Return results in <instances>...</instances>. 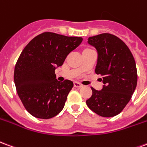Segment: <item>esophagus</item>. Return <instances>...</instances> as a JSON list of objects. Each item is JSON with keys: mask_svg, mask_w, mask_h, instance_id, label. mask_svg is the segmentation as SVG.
Returning a JSON list of instances; mask_svg holds the SVG:
<instances>
[{"mask_svg": "<svg viewBox=\"0 0 147 147\" xmlns=\"http://www.w3.org/2000/svg\"><path fill=\"white\" fill-rule=\"evenodd\" d=\"M74 86L75 87H77V88H81L83 85L82 84H80V83H77V82H74Z\"/></svg>", "mask_w": 147, "mask_h": 147, "instance_id": "1", "label": "esophagus"}]
</instances>
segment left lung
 <instances>
[{
    "instance_id": "left-lung-1",
    "label": "left lung",
    "mask_w": 147,
    "mask_h": 147,
    "mask_svg": "<svg viewBox=\"0 0 147 147\" xmlns=\"http://www.w3.org/2000/svg\"><path fill=\"white\" fill-rule=\"evenodd\" d=\"M87 42L98 53L95 73L102 77L101 90L92 89L86 105L103 117L117 116L131 98L137 85L135 59L124 42L111 34L90 37Z\"/></svg>"
}]
</instances>
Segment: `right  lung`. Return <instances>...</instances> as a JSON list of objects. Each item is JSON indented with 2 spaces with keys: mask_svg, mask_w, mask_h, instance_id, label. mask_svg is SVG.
Wrapping results in <instances>:
<instances>
[{
  "mask_svg": "<svg viewBox=\"0 0 147 147\" xmlns=\"http://www.w3.org/2000/svg\"><path fill=\"white\" fill-rule=\"evenodd\" d=\"M82 42L80 37L45 32L34 38L21 53L14 83L23 105L33 117L49 119L63 109L73 83L58 81L55 69Z\"/></svg>",
  "mask_w": 147,
  "mask_h": 147,
  "instance_id": "1",
  "label": "right lung"
}]
</instances>
